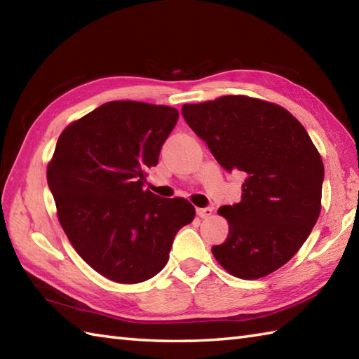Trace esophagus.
Here are the masks:
<instances>
[{"mask_svg":"<svg viewBox=\"0 0 359 359\" xmlns=\"http://www.w3.org/2000/svg\"><path fill=\"white\" fill-rule=\"evenodd\" d=\"M211 212H212V210H211L210 207H207V208H197V210H196V215L199 216V217H202V219L210 217Z\"/></svg>","mask_w":359,"mask_h":359,"instance_id":"obj_1","label":"esophagus"}]
</instances>
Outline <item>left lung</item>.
Listing matches in <instances>:
<instances>
[{
  "instance_id": "left-lung-1",
  "label": "left lung",
  "mask_w": 359,
  "mask_h": 359,
  "mask_svg": "<svg viewBox=\"0 0 359 359\" xmlns=\"http://www.w3.org/2000/svg\"><path fill=\"white\" fill-rule=\"evenodd\" d=\"M182 114L224 170L247 174L242 201L219 208L230 233L211 248L217 262L241 279L280 269L321 211L324 165L306 128L280 106L245 95L184 104Z\"/></svg>"
}]
</instances>
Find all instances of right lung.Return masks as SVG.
<instances>
[{"label":"right lung","instance_id":"obj_1","mask_svg":"<svg viewBox=\"0 0 359 359\" xmlns=\"http://www.w3.org/2000/svg\"><path fill=\"white\" fill-rule=\"evenodd\" d=\"M177 118L170 106L109 102L58 137L48 166L58 220L83 261L114 282L156 276L194 219L188 201L143 189Z\"/></svg>","mask_w":359,"mask_h":359}]
</instances>
